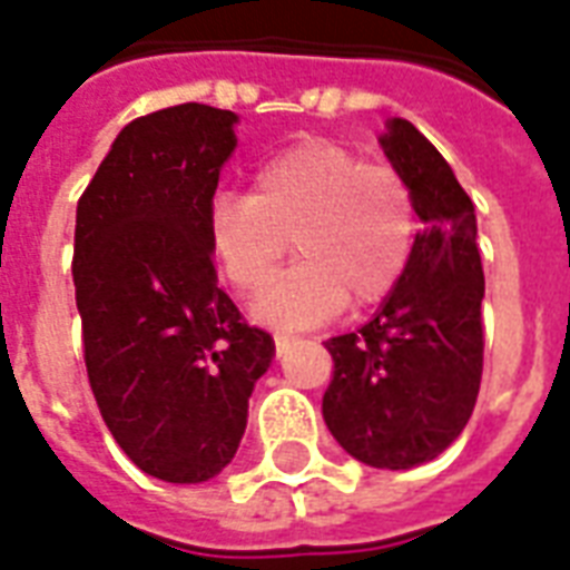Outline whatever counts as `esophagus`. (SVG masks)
<instances>
[{
  "instance_id": "34e87169",
  "label": "esophagus",
  "mask_w": 570,
  "mask_h": 570,
  "mask_svg": "<svg viewBox=\"0 0 570 570\" xmlns=\"http://www.w3.org/2000/svg\"><path fill=\"white\" fill-rule=\"evenodd\" d=\"M293 341H295V334H289V332H275L277 353H286V350L293 346Z\"/></svg>"
}]
</instances>
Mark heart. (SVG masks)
I'll list each match as a JSON object with an SVG mask.
<instances>
[{"mask_svg": "<svg viewBox=\"0 0 570 570\" xmlns=\"http://www.w3.org/2000/svg\"><path fill=\"white\" fill-rule=\"evenodd\" d=\"M206 224L217 266L242 293L265 284L294 238L299 263L267 279L254 302L256 320L281 328L323 323L346 302H382L401 284L419 233L401 173L334 140L298 142L263 160L254 190L217 194Z\"/></svg>", "mask_w": 570, "mask_h": 570, "instance_id": "obj_1", "label": "heart"}]
</instances>
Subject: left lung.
<instances>
[{
  "mask_svg": "<svg viewBox=\"0 0 570 570\" xmlns=\"http://www.w3.org/2000/svg\"><path fill=\"white\" fill-rule=\"evenodd\" d=\"M380 142L410 185L424 229L380 314L325 341L334 373L323 419L355 460L412 469L440 458L475 410L484 268L475 206L436 146L406 119H391Z\"/></svg>",
  "mask_w": 570,
  "mask_h": 570,
  "instance_id": "left-lung-1",
  "label": "left lung"
}]
</instances>
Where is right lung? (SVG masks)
Listing matches in <instances>:
<instances>
[{
	"label": "right lung",
	"instance_id": "add662e5",
	"mask_svg": "<svg viewBox=\"0 0 570 570\" xmlns=\"http://www.w3.org/2000/svg\"><path fill=\"white\" fill-rule=\"evenodd\" d=\"M236 112L179 104L121 134L77 203L82 358L112 440L146 475L199 484L236 458L275 341L220 286L208 206Z\"/></svg>",
	"mask_w": 570,
	"mask_h": 570
}]
</instances>
